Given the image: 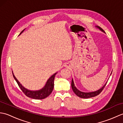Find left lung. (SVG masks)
Returning a JSON list of instances; mask_svg holds the SVG:
<instances>
[{
    "label": "left lung",
    "mask_w": 123,
    "mask_h": 123,
    "mask_svg": "<svg viewBox=\"0 0 123 123\" xmlns=\"http://www.w3.org/2000/svg\"><path fill=\"white\" fill-rule=\"evenodd\" d=\"M96 27H97L98 28H99V30L100 31H101L102 32H103L104 33L105 32V31H104L102 28L99 27L98 26H96ZM107 84V82L105 83V85H104V86L102 88H101L100 89H99L97 91H93V92H82V91H81L80 90H79L78 89L75 87L74 84V80H73V79L72 80V82H71V87H72V89L73 91H74V93L77 96L79 97L80 98H91V97H95L96 96L98 95L99 93H100L104 89V88H105V87L106 86Z\"/></svg>",
    "instance_id": "obj_1"
}]
</instances>
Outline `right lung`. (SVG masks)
<instances>
[{"label":"right lung","mask_w":123,"mask_h":123,"mask_svg":"<svg viewBox=\"0 0 123 123\" xmlns=\"http://www.w3.org/2000/svg\"><path fill=\"white\" fill-rule=\"evenodd\" d=\"M24 30L22 31V32L19 34V35L21 34V33L23 32V31H24ZM56 74L57 72L55 73V74H54L53 75H52V76L49 78L48 80L47 81L45 86H44L42 89L36 91H31L26 89L20 84L19 81H18V80L16 79V78L15 77L14 74H13V72L12 75L15 80H16V81L17 82L18 86H19L20 89L22 90L23 92H24V93L26 96L30 98L35 99H43L48 97L51 93L52 91H53L54 88V80L55 75H56Z\"/></svg>","instance_id":"1"}]
</instances>
